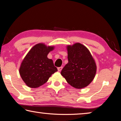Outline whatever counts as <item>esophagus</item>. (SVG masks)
Returning <instances> with one entry per match:
<instances>
[{
    "instance_id": "obj_1",
    "label": "esophagus",
    "mask_w": 121,
    "mask_h": 121,
    "mask_svg": "<svg viewBox=\"0 0 121 121\" xmlns=\"http://www.w3.org/2000/svg\"><path fill=\"white\" fill-rule=\"evenodd\" d=\"M62 69V67H58V70L59 71H61V70Z\"/></svg>"
}]
</instances>
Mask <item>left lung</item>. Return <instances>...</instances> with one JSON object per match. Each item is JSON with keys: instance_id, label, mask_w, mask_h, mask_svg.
Segmentation results:
<instances>
[{"instance_id": "left-lung-1", "label": "left lung", "mask_w": 121, "mask_h": 121, "mask_svg": "<svg viewBox=\"0 0 121 121\" xmlns=\"http://www.w3.org/2000/svg\"><path fill=\"white\" fill-rule=\"evenodd\" d=\"M68 63L61 72L68 84L76 89L87 86L95 77L97 66L89 50L80 43L67 46Z\"/></svg>"}]
</instances>
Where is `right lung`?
Wrapping results in <instances>:
<instances>
[{"label":"right lung","instance_id":"right-lung-1","mask_svg":"<svg viewBox=\"0 0 121 121\" xmlns=\"http://www.w3.org/2000/svg\"><path fill=\"white\" fill-rule=\"evenodd\" d=\"M53 46L42 43L36 44L24 58L19 69L22 79L28 86L37 88L47 82L53 73L58 71L53 60L48 58Z\"/></svg>","mask_w":121,"mask_h":121}]
</instances>
